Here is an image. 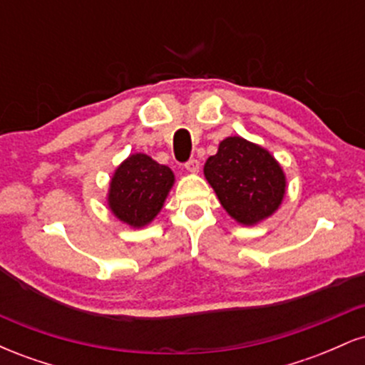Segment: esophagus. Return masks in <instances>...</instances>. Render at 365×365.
<instances>
[{"instance_id": "1", "label": "esophagus", "mask_w": 365, "mask_h": 365, "mask_svg": "<svg viewBox=\"0 0 365 365\" xmlns=\"http://www.w3.org/2000/svg\"><path fill=\"white\" fill-rule=\"evenodd\" d=\"M199 168H200L199 159L192 158V159H188V161L185 163V170L190 171V173H197V171H199Z\"/></svg>"}]
</instances>
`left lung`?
<instances>
[{
	"instance_id": "obj_1",
	"label": "left lung",
	"mask_w": 365,
	"mask_h": 365,
	"mask_svg": "<svg viewBox=\"0 0 365 365\" xmlns=\"http://www.w3.org/2000/svg\"><path fill=\"white\" fill-rule=\"evenodd\" d=\"M221 206L242 225H255L282 204L284 175L266 149L242 137H228L204 166Z\"/></svg>"
}]
</instances>
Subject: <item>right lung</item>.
Wrapping results in <instances>:
<instances>
[{"mask_svg": "<svg viewBox=\"0 0 365 365\" xmlns=\"http://www.w3.org/2000/svg\"><path fill=\"white\" fill-rule=\"evenodd\" d=\"M173 182V171L168 166L145 154H132L115 171L108 202L123 223L140 228L161 211Z\"/></svg>", "mask_w": 365, "mask_h": 365, "instance_id": "obj_1", "label": "right lung"}]
</instances>
